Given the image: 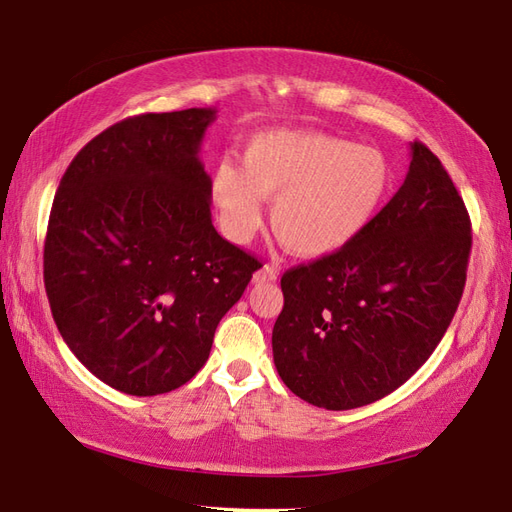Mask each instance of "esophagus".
Here are the masks:
<instances>
[{"instance_id": "obj_1", "label": "esophagus", "mask_w": 512, "mask_h": 512, "mask_svg": "<svg viewBox=\"0 0 512 512\" xmlns=\"http://www.w3.org/2000/svg\"><path fill=\"white\" fill-rule=\"evenodd\" d=\"M278 278V272L274 265H263L258 269V272L254 274V283L256 285H263V283H274Z\"/></svg>"}]
</instances>
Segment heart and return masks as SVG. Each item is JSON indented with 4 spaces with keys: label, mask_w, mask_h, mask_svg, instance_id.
Wrapping results in <instances>:
<instances>
[{
    "label": "heart",
    "mask_w": 512,
    "mask_h": 512,
    "mask_svg": "<svg viewBox=\"0 0 512 512\" xmlns=\"http://www.w3.org/2000/svg\"><path fill=\"white\" fill-rule=\"evenodd\" d=\"M394 187L392 162L381 149L312 129H272L247 142L243 167L223 160L209 194L220 227L247 243L272 200V229L289 252L325 258L372 227Z\"/></svg>",
    "instance_id": "obj_1"
}]
</instances>
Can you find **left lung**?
Listing matches in <instances>:
<instances>
[{
  "label": "left lung",
  "instance_id": "obj_1",
  "mask_svg": "<svg viewBox=\"0 0 512 512\" xmlns=\"http://www.w3.org/2000/svg\"><path fill=\"white\" fill-rule=\"evenodd\" d=\"M372 227L341 252L283 274L272 332L276 370L296 397L325 410L383 399L446 334L466 285L470 218L426 144Z\"/></svg>",
  "mask_w": 512,
  "mask_h": 512
}]
</instances>
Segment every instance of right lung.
Wrapping results in <instances>:
<instances>
[{"label": "right lung", "mask_w": 512, "mask_h": 512, "mask_svg": "<svg viewBox=\"0 0 512 512\" xmlns=\"http://www.w3.org/2000/svg\"><path fill=\"white\" fill-rule=\"evenodd\" d=\"M216 109L144 113L77 153L57 187L44 287L86 370L133 397L185 385L260 267L211 225L198 153Z\"/></svg>", "instance_id": "add662e5"}]
</instances>
